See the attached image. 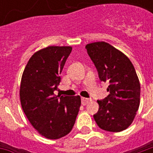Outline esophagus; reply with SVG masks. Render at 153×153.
I'll list each match as a JSON object with an SVG mask.
<instances>
[{"mask_svg": "<svg viewBox=\"0 0 153 153\" xmlns=\"http://www.w3.org/2000/svg\"><path fill=\"white\" fill-rule=\"evenodd\" d=\"M90 101H91V99H88V98H85V97H82V98H81V102H82V105H83V106L87 105L88 103Z\"/></svg>", "mask_w": 153, "mask_h": 153, "instance_id": "obj_1", "label": "esophagus"}]
</instances>
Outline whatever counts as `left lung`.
I'll list each match as a JSON object with an SVG mask.
<instances>
[{
	"instance_id": "8db88e82",
	"label": "left lung",
	"mask_w": 153,
	"mask_h": 153,
	"mask_svg": "<svg viewBox=\"0 0 153 153\" xmlns=\"http://www.w3.org/2000/svg\"><path fill=\"white\" fill-rule=\"evenodd\" d=\"M101 81L108 83L109 95L98 100L99 109L93 115L102 129L125 130L134 121L140 103V83L133 64L120 51L105 42L86 45Z\"/></svg>"
}]
</instances>
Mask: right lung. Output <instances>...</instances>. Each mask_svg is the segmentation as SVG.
Instances as JSON below:
<instances>
[{
	"label": "right lung",
	"instance_id": "add662e5",
	"mask_svg": "<svg viewBox=\"0 0 153 153\" xmlns=\"http://www.w3.org/2000/svg\"><path fill=\"white\" fill-rule=\"evenodd\" d=\"M71 47L50 46L35 52L26 65L20 83L24 112L37 131L49 139L67 135L75 123L79 96H56L60 74Z\"/></svg>",
	"mask_w": 153,
	"mask_h": 153
}]
</instances>
